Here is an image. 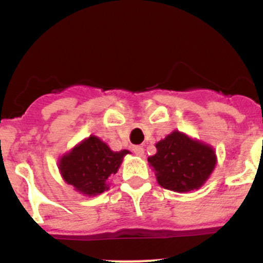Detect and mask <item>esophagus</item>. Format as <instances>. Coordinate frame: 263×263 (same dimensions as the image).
<instances>
[{"label": "esophagus", "instance_id": "esophagus-1", "mask_svg": "<svg viewBox=\"0 0 263 263\" xmlns=\"http://www.w3.org/2000/svg\"><path fill=\"white\" fill-rule=\"evenodd\" d=\"M132 150H134V153L136 154L137 156H140V158H144L145 150H144V147H142V146H134Z\"/></svg>", "mask_w": 263, "mask_h": 263}]
</instances>
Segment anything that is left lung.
<instances>
[{"label":"left lung","instance_id":"left-lung-1","mask_svg":"<svg viewBox=\"0 0 263 263\" xmlns=\"http://www.w3.org/2000/svg\"><path fill=\"white\" fill-rule=\"evenodd\" d=\"M155 146L156 154L147 161L165 190L181 193L198 190L216 165L214 148L183 132L173 131Z\"/></svg>","mask_w":263,"mask_h":263}]
</instances>
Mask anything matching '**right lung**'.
<instances>
[{
	"label": "right lung",
	"instance_id": "1",
	"mask_svg": "<svg viewBox=\"0 0 263 263\" xmlns=\"http://www.w3.org/2000/svg\"><path fill=\"white\" fill-rule=\"evenodd\" d=\"M128 150L113 151L99 137L90 136L60 159L58 169L67 184L85 196L107 191L108 178L117 173Z\"/></svg>",
	"mask_w": 263,
	"mask_h": 263
}]
</instances>
